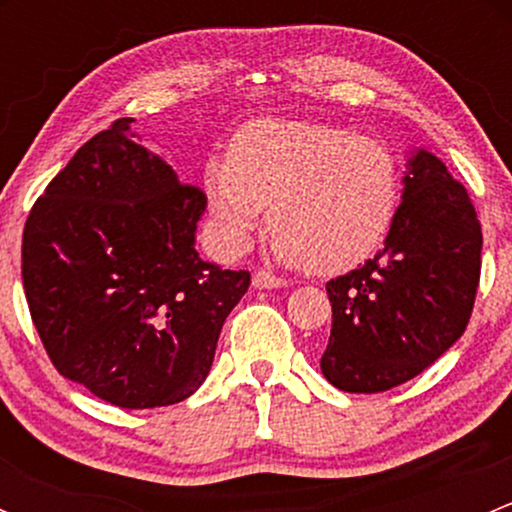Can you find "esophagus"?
I'll return each mask as SVG.
<instances>
[{"label": "esophagus", "instance_id": "esophagus-1", "mask_svg": "<svg viewBox=\"0 0 512 512\" xmlns=\"http://www.w3.org/2000/svg\"><path fill=\"white\" fill-rule=\"evenodd\" d=\"M285 285L287 282L282 280V277L270 275V272H265V270H260L252 275V287L255 289H277V287H285Z\"/></svg>", "mask_w": 512, "mask_h": 512}]
</instances>
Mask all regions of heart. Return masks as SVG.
<instances>
[{
  "label": "heart",
  "instance_id": "1",
  "mask_svg": "<svg viewBox=\"0 0 512 512\" xmlns=\"http://www.w3.org/2000/svg\"><path fill=\"white\" fill-rule=\"evenodd\" d=\"M220 240L242 252L270 208L275 252L312 272H344L374 255L401 203L396 156L374 138L289 118H257L205 168Z\"/></svg>",
  "mask_w": 512,
  "mask_h": 512
}]
</instances>
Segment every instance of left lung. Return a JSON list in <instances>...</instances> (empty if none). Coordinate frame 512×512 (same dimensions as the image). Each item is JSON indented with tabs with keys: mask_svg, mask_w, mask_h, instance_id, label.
<instances>
[{
	"mask_svg": "<svg viewBox=\"0 0 512 512\" xmlns=\"http://www.w3.org/2000/svg\"><path fill=\"white\" fill-rule=\"evenodd\" d=\"M384 250L327 282L332 334L322 374L349 394L414 379L466 332L480 280V223L466 188L433 153L406 163Z\"/></svg>",
	"mask_w": 512,
	"mask_h": 512,
	"instance_id": "8db88e82",
	"label": "left lung"
}]
</instances>
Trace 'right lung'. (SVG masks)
<instances>
[{
	"label": "right lung",
	"instance_id": "add662e5",
	"mask_svg": "<svg viewBox=\"0 0 512 512\" xmlns=\"http://www.w3.org/2000/svg\"><path fill=\"white\" fill-rule=\"evenodd\" d=\"M118 118L34 203L22 237L32 322L61 376L121 409L188 399L250 287L195 250L208 198Z\"/></svg>",
	"mask_w": 512,
	"mask_h": 512
}]
</instances>
